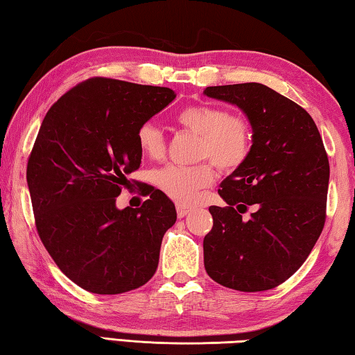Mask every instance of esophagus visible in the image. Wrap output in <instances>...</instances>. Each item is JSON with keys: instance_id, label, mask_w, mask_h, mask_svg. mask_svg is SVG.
I'll return each instance as SVG.
<instances>
[{"instance_id": "1", "label": "esophagus", "mask_w": 355, "mask_h": 355, "mask_svg": "<svg viewBox=\"0 0 355 355\" xmlns=\"http://www.w3.org/2000/svg\"><path fill=\"white\" fill-rule=\"evenodd\" d=\"M192 211L191 207H186V205H182V203H177V214L178 218H184L186 214H189Z\"/></svg>"}]
</instances>
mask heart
Wrapping results in <instances>:
<instances>
[{
  "label": "heart",
  "mask_w": 355,
  "mask_h": 355,
  "mask_svg": "<svg viewBox=\"0 0 355 355\" xmlns=\"http://www.w3.org/2000/svg\"><path fill=\"white\" fill-rule=\"evenodd\" d=\"M180 127L199 136L194 166L167 164L153 173V182L167 197L180 203H192L199 192L214 182V164L230 172L245 163L252 150V125L238 112L214 105H191L175 116ZM137 147L150 159H161L166 152L163 131L146 122L136 131Z\"/></svg>",
  "instance_id": "heart-1"
}]
</instances>
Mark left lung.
Masks as SVG:
<instances>
[{"label": "left lung", "mask_w": 355, "mask_h": 355, "mask_svg": "<svg viewBox=\"0 0 355 355\" xmlns=\"http://www.w3.org/2000/svg\"><path fill=\"white\" fill-rule=\"evenodd\" d=\"M205 95L241 107L254 130L249 158L218 191L227 207H209L205 269L232 290H271L302 266L324 228L326 148L310 114L264 84L211 86ZM249 205L256 211L245 218Z\"/></svg>", "instance_id": "1"}]
</instances>
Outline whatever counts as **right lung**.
Instances as JSON below:
<instances>
[{
    "label": "right lung",
    "mask_w": 355,
    "mask_h": 355,
    "mask_svg": "<svg viewBox=\"0 0 355 355\" xmlns=\"http://www.w3.org/2000/svg\"><path fill=\"white\" fill-rule=\"evenodd\" d=\"M175 98L172 89L89 78L42 122L26 167L35 228L58 268L83 290L120 294L153 277L161 241L177 220L158 189L141 208L116 207L139 169L136 131Z\"/></svg>",
    "instance_id": "add662e5"
}]
</instances>
